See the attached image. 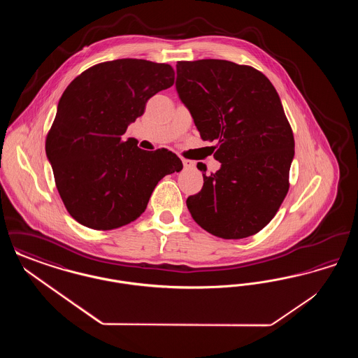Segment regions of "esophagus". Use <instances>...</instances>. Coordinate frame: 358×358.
I'll list each match as a JSON object with an SVG mask.
<instances>
[{
    "label": "esophagus",
    "mask_w": 358,
    "mask_h": 358,
    "mask_svg": "<svg viewBox=\"0 0 358 358\" xmlns=\"http://www.w3.org/2000/svg\"><path fill=\"white\" fill-rule=\"evenodd\" d=\"M182 164H184V168L185 169H194V166H196V164H194V161H190V159H182Z\"/></svg>",
    "instance_id": "esophagus-1"
}]
</instances>
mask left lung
<instances>
[{"label":"left lung","mask_w":358,"mask_h":358,"mask_svg":"<svg viewBox=\"0 0 358 358\" xmlns=\"http://www.w3.org/2000/svg\"><path fill=\"white\" fill-rule=\"evenodd\" d=\"M176 90L222 164L187 209L206 232L252 236L273 220L289 190L294 136L271 82L248 66L216 59L178 62Z\"/></svg>","instance_id":"obj_1"}]
</instances>
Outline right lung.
Returning a JSON list of instances; mask_svg holds the SVG:
<instances>
[{
  "label": "right lung",
  "instance_id": "1",
  "mask_svg": "<svg viewBox=\"0 0 358 358\" xmlns=\"http://www.w3.org/2000/svg\"><path fill=\"white\" fill-rule=\"evenodd\" d=\"M174 83L169 64L118 59L87 69L62 95L45 142L56 187L69 215L108 231L134 222L158 181L182 169L166 149L146 152L124 141L146 102Z\"/></svg>",
  "mask_w": 358,
  "mask_h": 358
}]
</instances>
